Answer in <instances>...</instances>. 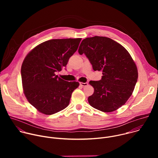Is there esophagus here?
Returning <instances> with one entry per match:
<instances>
[{"label":"esophagus","mask_w":158,"mask_h":158,"mask_svg":"<svg viewBox=\"0 0 158 158\" xmlns=\"http://www.w3.org/2000/svg\"><path fill=\"white\" fill-rule=\"evenodd\" d=\"M80 85H81V86H82V87H85V86H86V85H88V83H87V82H85V83H84V82H80Z\"/></svg>","instance_id":"1"}]
</instances>
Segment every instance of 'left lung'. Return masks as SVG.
I'll return each mask as SVG.
<instances>
[{
    "mask_svg": "<svg viewBox=\"0 0 158 158\" xmlns=\"http://www.w3.org/2000/svg\"><path fill=\"white\" fill-rule=\"evenodd\" d=\"M84 54L94 71H101L100 81H91L94 89L88 98L89 104L105 112L123 106L131 96L138 81L137 67L127 51L110 38L94 36L82 40L78 49Z\"/></svg>",
    "mask_w": 158,
    "mask_h": 158,
    "instance_id": "1",
    "label": "left lung"
}]
</instances>
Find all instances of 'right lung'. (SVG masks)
<instances>
[{
  "label": "right lung",
  "instance_id": "1",
  "mask_svg": "<svg viewBox=\"0 0 158 158\" xmlns=\"http://www.w3.org/2000/svg\"><path fill=\"white\" fill-rule=\"evenodd\" d=\"M81 38L51 39L35 47L21 67L24 92L29 103L47 115L68 106L78 82L65 81L56 75L77 50Z\"/></svg>",
  "mask_w": 158,
  "mask_h": 158
}]
</instances>
